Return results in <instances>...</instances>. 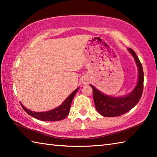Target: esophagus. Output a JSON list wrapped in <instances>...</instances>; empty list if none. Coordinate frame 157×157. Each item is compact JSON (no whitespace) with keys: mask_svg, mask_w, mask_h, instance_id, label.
Masks as SVG:
<instances>
[{"mask_svg":"<svg viewBox=\"0 0 157 157\" xmlns=\"http://www.w3.org/2000/svg\"><path fill=\"white\" fill-rule=\"evenodd\" d=\"M82 83H83V84H87V83H88V81L85 80V79H84V80L82 81Z\"/></svg>","mask_w":157,"mask_h":157,"instance_id":"1","label":"esophagus"}]
</instances>
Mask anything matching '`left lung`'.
I'll return each mask as SVG.
<instances>
[{
	"label": "left lung",
	"mask_w": 157,
	"mask_h": 157,
	"mask_svg": "<svg viewBox=\"0 0 157 157\" xmlns=\"http://www.w3.org/2000/svg\"><path fill=\"white\" fill-rule=\"evenodd\" d=\"M128 50L133 55L139 68V80L136 86L131 94L123 98H114L102 94L94 86L90 85L93 89V95L95 109L100 115L105 117H116L128 112L136 105L143 94L144 73L139 57L134 50L129 48Z\"/></svg>",
	"instance_id": "left-lung-1"
}]
</instances>
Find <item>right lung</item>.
Masks as SVG:
<instances>
[{
	"instance_id": "add662e5",
	"label": "right lung",
	"mask_w": 157,
	"mask_h": 157,
	"mask_svg": "<svg viewBox=\"0 0 157 157\" xmlns=\"http://www.w3.org/2000/svg\"><path fill=\"white\" fill-rule=\"evenodd\" d=\"M78 89L79 88L77 89L75 91H73L72 94L69 95L59 107L55 108L51 111H46V112H34V111H30L28 109H26L24 106H23L21 104V105L26 113H28L30 116L34 117V118L38 119V120L43 121H62L68 115L71 102H72L73 98Z\"/></svg>"
}]
</instances>
